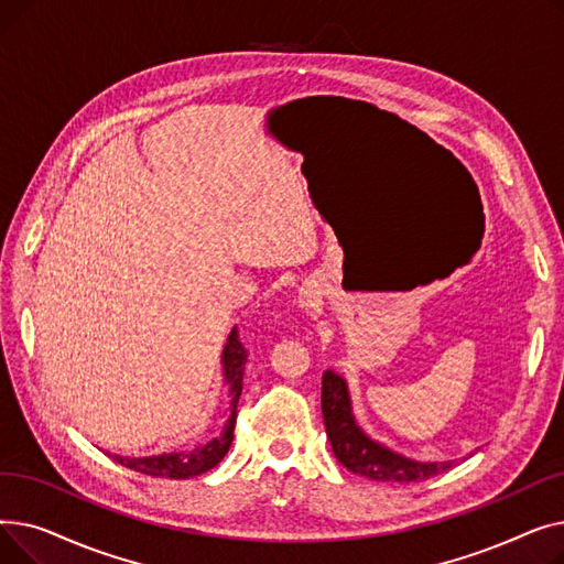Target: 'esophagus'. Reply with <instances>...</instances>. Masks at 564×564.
<instances>
[{
	"label": "esophagus",
	"instance_id": "34e87169",
	"mask_svg": "<svg viewBox=\"0 0 564 564\" xmlns=\"http://www.w3.org/2000/svg\"><path fill=\"white\" fill-rule=\"evenodd\" d=\"M300 302H302V306L311 308V306H313V302H315V294H313L311 290H302V297H300Z\"/></svg>",
	"mask_w": 564,
	"mask_h": 564
}]
</instances>
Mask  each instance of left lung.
Returning <instances> with one entry per match:
<instances>
[{
    "mask_svg": "<svg viewBox=\"0 0 564 564\" xmlns=\"http://www.w3.org/2000/svg\"><path fill=\"white\" fill-rule=\"evenodd\" d=\"M322 416L327 425L334 455L357 476L379 482H423L453 468L455 462H416L389 451L372 441L354 421L347 383L340 375L327 370L322 375Z\"/></svg>",
    "mask_w": 564,
    "mask_h": 564,
    "instance_id": "left-lung-1",
    "label": "left lung"
}]
</instances>
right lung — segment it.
<instances>
[{"instance_id": "right-lung-1", "label": "right lung", "mask_w": 564, "mask_h": 564, "mask_svg": "<svg viewBox=\"0 0 564 564\" xmlns=\"http://www.w3.org/2000/svg\"><path fill=\"white\" fill-rule=\"evenodd\" d=\"M249 351L240 340V334H237V327L230 332L228 343L221 354V364H224V379L230 387V419L221 432L219 438H213L207 446L194 448L189 453H169V455H153V457H118L111 455L113 462H118L126 468L139 470L143 476H153V478H171V480H185L200 476V473L215 468L224 455L228 453L230 443H232V427H235V409L237 400L242 395V379H245V364H247Z\"/></svg>"}]
</instances>
